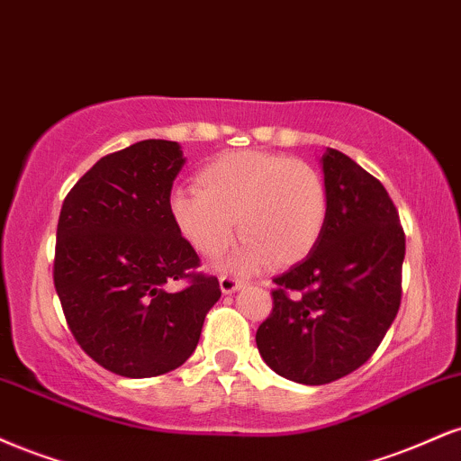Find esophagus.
Here are the masks:
<instances>
[{"instance_id":"34e87169","label":"esophagus","mask_w":461,"mask_h":461,"mask_svg":"<svg viewBox=\"0 0 461 461\" xmlns=\"http://www.w3.org/2000/svg\"><path fill=\"white\" fill-rule=\"evenodd\" d=\"M219 285H221V292L223 294H234L240 290L242 285H245V281L238 279V276H231V275H223L219 279Z\"/></svg>"}]
</instances>
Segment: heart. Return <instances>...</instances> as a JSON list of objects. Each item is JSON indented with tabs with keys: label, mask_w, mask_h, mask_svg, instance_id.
Here are the masks:
<instances>
[{
	"label": "heart",
	"mask_w": 461,
	"mask_h": 461,
	"mask_svg": "<svg viewBox=\"0 0 461 461\" xmlns=\"http://www.w3.org/2000/svg\"><path fill=\"white\" fill-rule=\"evenodd\" d=\"M169 214L180 236L203 258L234 240L242 247L227 268L251 270L268 262L287 268L303 262L324 234L329 188L313 165L285 154L240 149L203 165L197 188H177Z\"/></svg>",
	"instance_id": "heart-1"
}]
</instances>
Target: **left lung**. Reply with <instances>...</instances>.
I'll list each match as a JSON object with an SVG mask.
<instances>
[{
    "mask_svg": "<svg viewBox=\"0 0 461 461\" xmlns=\"http://www.w3.org/2000/svg\"><path fill=\"white\" fill-rule=\"evenodd\" d=\"M321 171L329 219L303 262L275 279L273 313L255 335L270 369L298 384H329L378 350L402 303L406 236L380 180L339 149Z\"/></svg>",
    "mask_w": 461,
    "mask_h": 461,
    "instance_id": "obj_1",
    "label": "left lung"
}]
</instances>
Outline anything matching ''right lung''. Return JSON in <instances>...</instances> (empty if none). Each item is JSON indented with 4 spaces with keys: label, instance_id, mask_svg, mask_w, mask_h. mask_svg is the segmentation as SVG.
Here are the masks:
<instances>
[{
    "label": "right lung",
    "instance_id": "add662e5",
    "mask_svg": "<svg viewBox=\"0 0 461 461\" xmlns=\"http://www.w3.org/2000/svg\"><path fill=\"white\" fill-rule=\"evenodd\" d=\"M185 157L180 143L146 140L107 154L66 195L53 284L87 357L124 378H152L195 352L221 298L216 276L169 214ZM174 280H186L171 291Z\"/></svg>",
    "mask_w": 461,
    "mask_h": 461
}]
</instances>
